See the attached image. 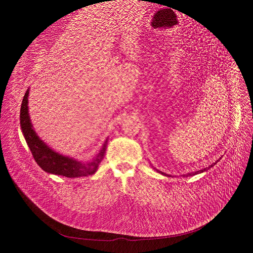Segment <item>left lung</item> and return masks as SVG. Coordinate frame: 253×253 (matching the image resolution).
<instances>
[{"instance_id": "left-lung-1", "label": "left lung", "mask_w": 253, "mask_h": 253, "mask_svg": "<svg viewBox=\"0 0 253 253\" xmlns=\"http://www.w3.org/2000/svg\"><path fill=\"white\" fill-rule=\"evenodd\" d=\"M216 162H217V161H216ZM216 162L213 163L212 165H210V166H208V167H206V168H204V169H202V170H199V171H196V172H192V173H188V174H183V176H192V175H196V174H198V173H201V172H204V171L208 170L209 168H211L213 165H215ZM154 169H155V168H154ZM156 170H157V169H156ZM157 171L159 172V173H162L163 175H167L166 173H164V172H161V171H159V170H157Z\"/></svg>"}]
</instances>
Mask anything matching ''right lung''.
Listing matches in <instances>:
<instances>
[{"mask_svg":"<svg viewBox=\"0 0 253 253\" xmlns=\"http://www.w3.org/2000/svg\"><path fill=\"white\" fill-rule=\"evenodd\" d=\"M29 89L26 90L20 109V126L23 136L28 143L37 164L48 173L62 175L65 177H81L94 174L105 154L106 139L97 155L88 162H81L73 158L62 156L52 151L48 145L40 139L33 128L29 115Z\"/></svg>","mask_w":253,"mask_h":253,"instance_id":"obj_1","label":"right lung"}]
</instances>
